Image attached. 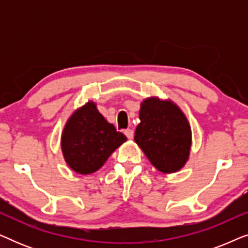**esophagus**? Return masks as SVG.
I'll return each mask as SVG.
<instances>
[{
	"label": "esophagus",
	"mask_w": 248,
	"mask_h": 248,
	"mask_svg": "<svg viewBox=\"0 0 248 248\" xmlns=\"http://www.w3.org/2000/svg\"><path fill=\"white\" fill-rule=\"evenodd\" d=\"M124 133L127 137V139H130V140H131V139H133L134 132H133V130H131V128H127V130H125Z\"/></svg>",
	"instance_id": "esophagus-1"
}]
</instances>
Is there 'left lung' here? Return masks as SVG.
<instances>
[{
  "label": "left lung",
  "instance_id": "left-lung-1",
  "mask_svg": "<svg viewBox=\"0 0 248 248\" xmlns=\"http://www.w3.org/2000/svg\"><path fill=\"white\" fill-rule=\"evenodd\" d=\"M140 124L134 140L158 170L175 172L187 161L191 127L183 111L171 101L148 98L141 104Z\"/></svg>",
  "mask_w": 248,
  "mask_h": 248
}]
</instances>
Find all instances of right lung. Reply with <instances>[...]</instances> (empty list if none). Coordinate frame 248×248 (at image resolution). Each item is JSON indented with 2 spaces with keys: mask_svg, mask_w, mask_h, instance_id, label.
I'll return each instance as SVG.
<instances>
[{
  "mask_svg": "<svg viewBox=\"0 0 248 248\" xmlns=\"http://www.w3.org/2000/svg\"><path fill=\"white\" fill-rule=\"evenodd\" d=\"M126 141L89 103L74 111L62 133V151L67 165L79 174H91L103 166L108 157Z\"/></svg>",
  "mask_w": 248,
  "mask_h": 248,
  "instance_id": "right-lung-1",
  "label": "right lung"
}]
</instances>
